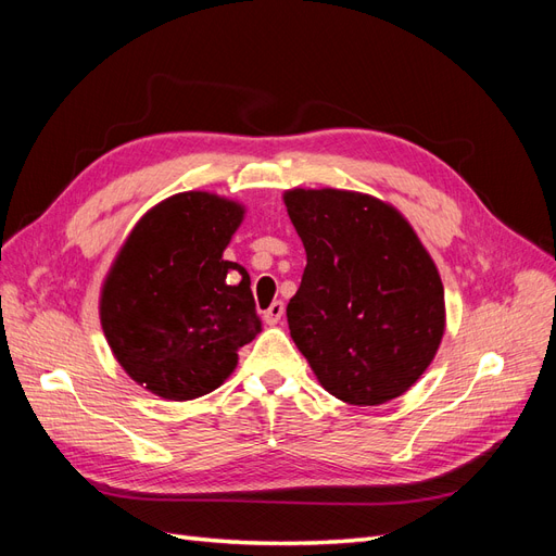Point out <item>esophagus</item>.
I'll list each match as a JSON object with an SVG mask.
<instances>
[{
	"label": "esophagus",
	"instance_id": "34e87169",
	"mask_svg": "<svg viewBox=\"0 0 556 556\" xmlns=\"http://www.w3.org/2000/svg\"><path fill=\"white\" fill-rule=\"evenodd\" d=\"M282 313H285V304H282V301H274V304L264 311V323H266V325H278Z\"/></svg>",
	"mask_w": 556,
	"mask_h": 556
}]
</instances>
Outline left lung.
<instances>
[{
  "label": "left lung",
  "instance_id": "8db88e82",
  "mask_svg": "<svg viewBox=\"0 0 556 556\" xmlns=\"http://www.w3.org/2000/svg\"><path fill=\"white\" fill-rule=\"evenodd\" d=\"M306 268L288 304L292 341L325 390L352 406L401 396L445 329L443 282L410 225L345 190H292Z\"/></svg>",
  "mask_w": 556,
  "mask_h": 556
}]
</instances>
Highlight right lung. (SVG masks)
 Masks as SVG:
<instances>
[{"mask_svg":"<svg viewBox=\"0 0 556 556\" xmlns=\"http://www.w3.org/2000/svg\"><path fill=\"white\" fill-rule=\"evenodd\" d=\"M243 208L182 192L141 217L102 292V327L125 371L157 396L217 390L260 333L250 276L223 260Z\"/></svg>","mask_w":556,"mask_h":556,"instance_id":"add662e5","label":"right lung"}]
</instances>
